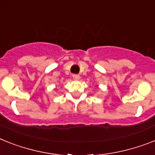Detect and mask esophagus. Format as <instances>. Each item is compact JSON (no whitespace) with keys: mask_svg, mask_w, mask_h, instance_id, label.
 I'll list each match as a JSON object with an SVG mask.
<instances>
[{"mask_svg":"<svg viewBox=\"0 0 155 155\" xmlns=\"http://www.w3.org/2000/svg\"><path fill=\"white\" fill-rule=\"evenodd\" d=\"M72 78H73L74 80H79L80 76L79 75H77V74H74V75H72Z\"/></svg>","mask_w":155,"mask_h":155,"instance_id":"obj_1","label":"esophagus"}]
</instances>
